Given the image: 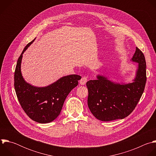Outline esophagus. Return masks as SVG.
<instances>
[{"label": "esophagus", "mask_w": 156, "mask_h": 156, "mask_svg": "<svg viewBox=\"0 0 156 156\" xmlns=\"http://www.w3.org/2000/svg\"><path fill=\"white\" fill-rule=\"evenodd\" d=\"M87 80H88V77L87 76H83L80 80V83L81 85H85L86 83V82H87Z\"/></svg>", "instance_id": "obj_1"}]
</instances>
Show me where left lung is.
<instances>
[{"instance_id": "obj_1", "label": "left lung", "mask_w": 156, "mask_h": 156, "mask_svg": "<svg viewBox=\"0 0 156 156\" xmlns=\"http://www.w3.org/2000/svg\"><path fill=\"white\" fill-rule=\"evenodd\" d=\"M138 63L134 82L128 84L115 83L98 76L86 85L88 91V106L91 112L101 121L122 119L130 115L139 102L146 82V64L143 53L136 47L132 59Z\"/></svg>"}]
</instances>
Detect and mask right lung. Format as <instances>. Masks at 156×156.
I'll return each instance as SVG.
<instances>
[{"label": "right lung", "mask_w": 156, "mask_h": 156, "mask_svg": "<svg viewBox=\"0 0 156 156\" xmlns=\"http://www.w3.org/2000/svg\"><path fill=\"white\" fill-rule=\"evenodd\" d=\"M34 40L24 47L18 58L14 74L15 90L21 108L30 119L38 123H49L59 115L67 96L78 85L81 76H65L45 87L26 83L21 73V59L24 51Z\"/></svg>", "instance_id": "1"}]
</instances>
